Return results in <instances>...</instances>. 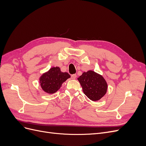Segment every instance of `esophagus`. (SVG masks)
Listing matches in <instances>:
<instances>
[{"mask_svg":"<svg viewBox=\"0 0 146 146\" xmlns=\"http://www.w3.org/2000/svg\"><path fill=\"white\" fill-rule=\"evenodd\" d=\"M76 77H77V75L76 74H73V75H72V76H71V78L72 79H75Z\"/></svg>","mask_w":146,"mask_h":146,"instance_id":"obj_1","label":"esophagus"}]
</instances>
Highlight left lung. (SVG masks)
I'll list each match as a JSON object with an SVG mask.
<instances>
[{
  "label": "left lung",
  "instance_id": "1",
  "mask_svg": "<svg viewBox=\"0 0 146 146\" xmlns=\"http://www.w3.org/2000/svg\"><path fill=\"white\" fill-rule=\"evenodd\" d=\"M78 80L84 94L92 101L99 100L107 92L108 85L104 78L92 70L83 72Z\"/></svg>",
  "mask_w": 146,
  "mask_h": 146
}]
</instances>
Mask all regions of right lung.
I'll return each instance as SVG.
<instances>
[{
	"label": "right lung",
	"instance_id": "right-lung-1",
	"mask_svg": "<svg viewBox=\"0 0 146 146\" xmlns=\"http://www.w3.org/2000/svg\"><path fill=\"white\" fill-rule=\"evenodd\" d=\"M67 72H62L60 68H52L48 72L43 74L40 77L42 89L48 94L55 93L61 86L63 83L70 78Z\"/></svg>",
	"mask_w": 146,
	"mask_h": 146
}]
</instances>
